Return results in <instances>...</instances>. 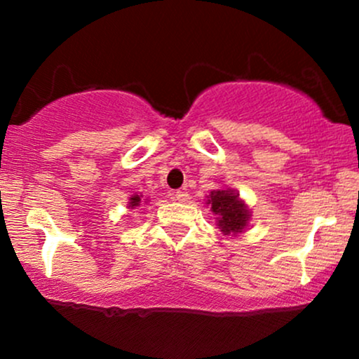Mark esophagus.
Masks as SVG:
<instances>
[{
  "label": "esophagus",
  "mask_w": 359,
  "mask_h": 359,
  "mask_svg": "<svg viewBox=\"0 0 359 359\" xmlns=\"http://www.w3.org/2000/svg\"><path fill=\"white\" fill-rule=\"evenodd\" d=\"M174 199L179 201V203H189V199H191V197H189V194L185 191H177L174 194Z\"/></svg>",
  "instance_id": "34e87169"
}]
</instances>
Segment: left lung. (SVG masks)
<instances>
[{
    "label": "left lung",
    "instance_id": "8db88e82",
    "mask_svg": "<svg viewBox=\"0 0 359 359\" xmlns=\"http://www.w3.org/2000/svg\"><path fill=\"white\" fill-rule=\"evenodd\" d=\"M205 204L211 208V212L216 216V222L222 234L236 236L248 228L251 217L250 208L238 192L231 189H216L209 194Z\"/></svg>",
    "mask_w": 359,
    "mask_h": 359
}]
</instances>
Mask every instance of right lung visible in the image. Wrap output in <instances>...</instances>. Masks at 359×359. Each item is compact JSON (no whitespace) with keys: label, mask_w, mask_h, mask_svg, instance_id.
<instances>
[{"label":"right lung","mask_w":359,"mask_h":359,"mask_svg":"<svg viewBox=\"0 0 359 359\" xmlns=\"http://www.w3.org/2000/svg\"><path fill=\"white\" fill-rule=\"evenodd\" d=\"M142 203V199H140V196H131L130 197V208H137Z\"/></svg>","instance_id":"1"}]
</instances>
